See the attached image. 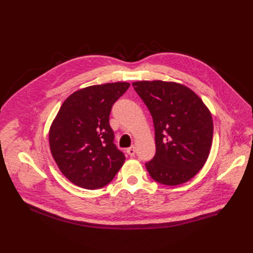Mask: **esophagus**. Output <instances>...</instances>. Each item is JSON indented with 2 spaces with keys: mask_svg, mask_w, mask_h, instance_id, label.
Here are the masks:
<instances>
[{
  "mask_svg": "<svg viewBox=\"0 0 253 253\" xmlns=\"http://www.w3.org/2000/svg\"><path fill=\"white\" fill-rule=\"evenodd\" d=\"M127 153H128V155H130V157H133V155H135V153H136L135 146H131L130 148H128L127 149Z\"/></svg>",
  "mask_w": 253,
  "mask_h": 253,
  "instance_id": "34e87169",
  "label": "esophagus"
}]
</instances>
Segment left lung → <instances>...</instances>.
Returning a JSON list of instances; mask_svg holds the SVG:
<instances>
[{"instance_id": "left-lung-1", "label": "left lung", "mask_w": 253, "mask_h": 253, "mask_svg": "<svg viewBox=\"0 0 253 253\" xmlns=\"http://www.w3.org/2000/svg\"><path fill=\"white\" fill-rule=\"evenodd\" d=\"M132 85L153 118L157 152L146 164L150 176L168 186L190 180L211 151V112L200 96L182 84L141 80Z\"/></svg>"}]
</instances>
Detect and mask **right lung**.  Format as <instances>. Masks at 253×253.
<instances>
[{"label": "right lung", "instance_id": "right-lung-1", "mask_svg": "<svg viewBox=\"0 0 253 253\" xmlns=\"http://www.w3.org/2000/svg\"><path fill=\"white\" fill-rule=\"evenodd\" d=\"M129 83L89 85L63 102L53 120L49 142L52 157L66 178L84 189L109 184L125 162L109 124L112 105Z\"/></svg>", "mask_w": 253, "mask_h": 253}]
</instances>
